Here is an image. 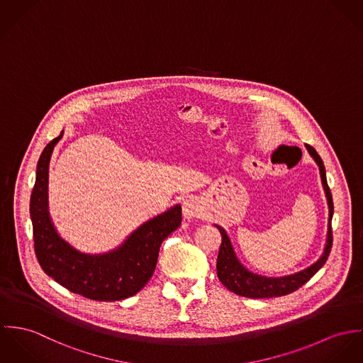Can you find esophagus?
Listing matches in <instances>:
<instances>
[{
	"label": "esophagus",
	"mask_w": 363,
	"mask_h": 363,
	"mask_svg": "<svg viewBox=\"0 0 363 363\" xmlns=\"http://www.w3.org/2000/svg\"><path fill=\"white\" fill-rule=\"evenodd\" d=\"M182 213L185 218H196L201 217V206L195 198H186L182 203Z\"/></svg>",
	"instance_id": "1"
}]
</instances>
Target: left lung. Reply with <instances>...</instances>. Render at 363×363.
Masks as SVG:
<instances>
[{
	"label": "left lung",
	"instance_id": "8db88e82",
	"mask_svg": "<svg viewBox=\"0 0 363 363\" xmlns=\"http://www.w3.org/2000/svg\"><path fill=\"white\" fill-rule=\"evenodd\" d=\"M306 149L319 167L323 189H324L327 206H328L327 238H325V245H324L322 256L312 266H309L298 273H294V274H288V276H282V277L262 276V274L247 270L242 264L237 257V253L234 250V246L231 243L227 231L223 227L216 224V227L218 228V231L221 234V246H220L218 257H217V276L224 286H227L230 291H233L237 295L256 299V298L282 296V295L291 294V292L296 291L299 286H302L305 282L309 281L322 269L328 255H330L331 243H333V235H331V218H333V213H334L333 196H331L330 188L327 185L325 168H324L320 156L312 146L306 145Z\"/></svg>",
	"mask_w": 363,
	"mask_h": 363
}]
</instances>
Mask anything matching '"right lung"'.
<instances>
[{
  "instance_id": "obj_1",
  "label": "right lung",
  "mask_w": 363,
  "mask_h": 363,
  "mask_svg": "<svg viewBox=\"0 0 363 363\" xmlns=\"http://www.w3.org/2000/svg\"><path fill=\"white\" fill-rule=\"evenodd\" d=\"M60 136L43 150L30 196L35 253L41 269L71 292L93 301H121L138 294L155 273L162 242L182 221L181 204L138 227L121 245L106 253H84L55 230L48 211V165Z\"/></svg>"
}]
</instances>
